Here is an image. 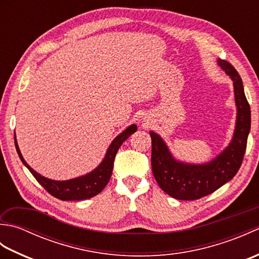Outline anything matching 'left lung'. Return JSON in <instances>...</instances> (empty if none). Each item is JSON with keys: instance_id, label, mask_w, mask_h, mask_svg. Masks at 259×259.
<instances>
[{"instance_id": "obj_1", "label": "left lung", "mask_w": 259, "mask_h": 259, "mask_svg": "<svg viewBox=\"0 0 259 259\" xmlns=\"http://www.w3.org/2000/svg\"><path fill=\"white\" fill-rule=\"evenodd\" d=\"M218 65L234 82L237 117L233 139L211 161L195 164L176 160L160 136L151 131V167L160 188L179 200H196L221 188L237 174L250 131V107L239 73L229 62L219 59Z\"/></svg>"}]
</instances>
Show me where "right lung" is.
Instances as JSON below:
<instances>
[{"mask_svg":"<svg viewBox=\"0 0 259 259\" xmlns=\"http://www.w3.org/2000/svg\"><path fill=\"white\" fill-rule=\"evenodd\" d=\"M136 131L137 125L131 124L123 131V133H121L119 136L115 137L114 140L111 142V145L109 146L106 156H104L101 163L99 164L95 170H92L91 172L84 176H81V177L78 178L63 181L46 178L40 174H37L35 170H33L29 164L26 163L23 156H22L15 137L14 142L16 151H18V155L22 162H23L24 166L30 170V172L34 176L37 183L40 184L49 194L61 200H83L89 199V198L100 194L104 187L107 186L110 177H111L112 175L114 157L117 155L119 148L123 144V141L128 139L131 135L136 133Z\"/></svg>","mask_w":259,"mask_h":259,"instance_id":"obj_1","label":"right lung"}]
</instances>
